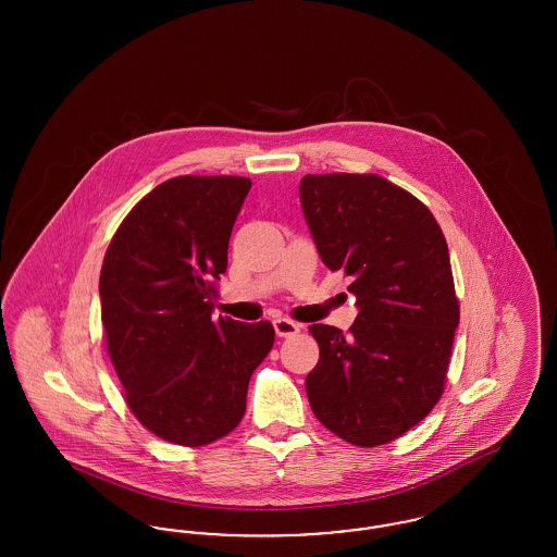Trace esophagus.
<instances>
[{"mask_svg":"<svg viewBox=\"0 0 557 557\" xmlns=\"http://www.w3.org/2000/svg\"><path fill=\"white\" fill-rule=\"evenodd\" d=\"M273 327H275V334H277L280 338H290V336H296V334L300 332V323H296V321L286 318L275 319V321H273Z\"/></svg>","mask_w":557,"mask_h":557,"instance_id":"34e87169","label":"esophagus"}]
</instances>
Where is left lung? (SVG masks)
<instances>
[{
  "instance_id": "8db88e82",
  "label": "left lung",
  "mask_w": 557,
  "mask_h": 557,
  "mask_svg": "<svg viewBox=\"0 0 557 557\" xmlns=\"http://www.w3.org/2000/svg\"><path fill=\"white\" fill-rule=\"evenodd\" d=\"M319 257L352 277L348 334L313 323L319 363L307 397L346 443L375 447L420 424L445 393L459 300L441 225L407 189L373 173L300 180Z\"/></svg>"
}]
</instances>
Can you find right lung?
I'll return each mask as SVG.
<instances>
[{
  "label": "right lung",
  "mask_w": 557,
  "mask_h": 557,
  "mask_svg": "<svg viewBox=\"0 0 557 557\" xmlns=\"http://www.w3.org/2000/svg\"><path fill=\"white\" fill-rule=\"evenodd\" d=\"M252 182L180 175L119 225L100 271L108 357L137 422L162 441L202 447L246 411L252 371L275 341L269 321H212L216 282Z\"/></svg>",
  "instance_id": "add662e5"
}]
</instances>
